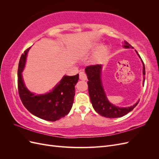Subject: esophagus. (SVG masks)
Here are the masks:
<instances>
[{
    "mask_svg": "<svg viewBox=\"0 0 159 159\" xmlns=\"http://www.w3.org/2000/svg\"><path fill=\"white\" fill-rule=\"evenodd\" d=\"M80 79L81 80H84V81L87 80V75H86V74L84 71L80 72Z\"/></svg>",
    "mask_w": 159,
    "mask_h": 159,
    "instance_id": "34e87169",
    "label": "esophagus"
}]
</instances>
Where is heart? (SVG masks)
<instances>
[{
  "label": "heart",
  "mask_w": 159,
  "mask_h": 159,
  "mask_svg": "<svg viewBox=\"0 0 159 159\" xmlns=\"http://www.w3.org/2000/svg\"><path fill=\"white\" fill-rule=\"evenodd\" d=\"M108 52V48L107 46H102L97 50L95 55V60H99L103 57L104 56L107 54Z\"/></svg>",
  "instance_id": "1"
}]
</instances>
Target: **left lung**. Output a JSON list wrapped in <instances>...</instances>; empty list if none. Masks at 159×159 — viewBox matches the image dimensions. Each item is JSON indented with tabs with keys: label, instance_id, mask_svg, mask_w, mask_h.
I'll list each match as a JSON object with an SVG mask.
<instances>
[{
	"label": "left lung",
	"instance_id": "obj_1",
	"mask_svg": "<svg viewBox=\"0 0 159 159\" xmlns=\"http://www.w3.org/2000/svg\"><path fill=\"white\" fill-rule=\"evenodd\" d=\"M124 43L125 48H133L127 42L124 41ZM137 53L138 54L137 52ZM143 75H145V68L143 61ZM101 70H102V65L101 64L88 66L85 69L89 80L88 81V91L93 107L96 112L103 117L107 118L121 117L131 111L137 106L139 102L133 106L129 107H119L111 103L107 100L103 88L102 80H101ZM145 77L144 76L143 84L145 82Z\"/></svg>",
	"mask_w": 159,
	"mask_h": 159
}]
</instances>
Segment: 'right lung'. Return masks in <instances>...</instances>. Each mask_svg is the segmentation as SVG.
<instances>
[{"label":"right lung","instance_id":"obj_1","mask_svg":"<svg viewBox=\"0 0 159 159\" xmlns=\"http://www.w3.org/2000/svg\"><path fill=\"white\" fill-rule=\"evenodd\" d=\"M28 48L22 54L18 68V90L22 103L35 116L46 121H56L68 115L74 103L75 85L79 74L64 76L51 92L45 95H34L24 84L22 71L25 65Z\"/></svg>","mask_w":159,"mask_h":159}]
</instances>
